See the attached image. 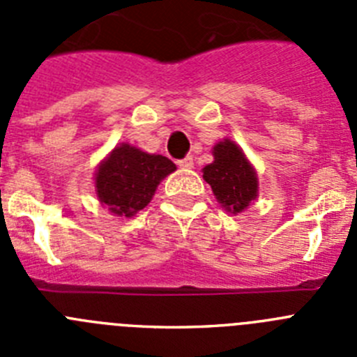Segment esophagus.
Returning <instances> with one entry per match:
<instances>
[{"label":"esophagus","instance_id":"34e87169","mask_svg":"<svg viewBox=\"0 0 357 357\" xmlns=\"http://www.w3.org/2000/svg\"><path fill=\"white\" fill-rule=\"evenodd\" d=\"M176 164H178V168H181V169H191V168H193V166H195L193 157H191V155L184 157V159H181Z\"/></svg>","mask_w":357,"mask_h":357}]
</instances>
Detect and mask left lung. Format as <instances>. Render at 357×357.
Returning a JSON list of instances; mask_svg holds the SVG:
<instances>
[{
    "instance_id": "8db88e82",
    "label": "left lung",
    "mask_w": 357,
    "mask_h": 357,
    "mask_svg": "<svg viewBox=\"0 0 357 357\" xmlns=\"http://www.w3.org/2000/svg\"><path fill=\"white\" fill-rule=\"evenodd\" d=\"M213 157L202 173L218 204L234 216L247 211L259 197V178L243 148L225 137L213 146Z\"/></svg>"
}]
</instances>
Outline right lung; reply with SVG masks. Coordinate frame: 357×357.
I'll list each match as a JSON object with an SVG mask.
<instances>
[{
    "label": "right lung",
    "mask_w": 357,
    "mask_h": 357,
    "mask_svg": "<svg viewBox=\"0 0 357 357\" xmlns=\"http://www.w3.org/2000/svg\"><path fill=\"white\" fill-rule=\"evenodd\" d=\"M175 169L176 166L168 157L119 143L98 164L94 191L109 213L132 218L150 204L157 185Z\"/></svg>",
    "instance_id": "1"
}]
</instances>
